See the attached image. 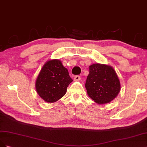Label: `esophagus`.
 I'll use <instances>...</instances> for the list:
<instances>
[{"mask_svg": "<svg viewBox=\"0 0 147 147\" xmlns=\"http://www.w3.org/2000/svg\"><path fill=\"white\" fill-rule=\"evenodd\" d=\"M80 79H81L80 76H78V75L75 76L74 77V80H75V81H78V80H80Z\"/></svg>", "mask_w": 147, "mask_h": 147, "instance_id": "34e87169", "label": "esophagus"}]
</instances>
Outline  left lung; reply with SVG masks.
<instances>
[{"instance_id": "left-lung-1", "label": "left lung", "mask_w": 147, "mask_h": 147, "mask_svg": "<svg viewBox=\"0 0 147 147\" xmlns=\"http://www.w3.org/2000/svg\"><path fill=\"white\" fill-rule=\"evenodd\" d=\"M85 86L89 97L99 105L110 102L120 90V82L114 69L100 63L90 66Z\"/></svg>"}]
</instances>
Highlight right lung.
I'll list each match as a JSON object with an SVG mask.
<instances>
[{"mask_svg": "<svg viewBox=\"0 0 147 147\" xmlns=\"http://www.w3.org/2000/svg\"><path fill=\"white\" fill-rule=\"evenodd\" d=\"M73 81L68 69L57 59L46 61L38 76L35 87L39 96L47 102H54L62 98Z\"/></svg>", "mask_w": 147, "mask_h": 147, "instance_id": "right-lung-1", "label": "right lung"}]
</instances>
